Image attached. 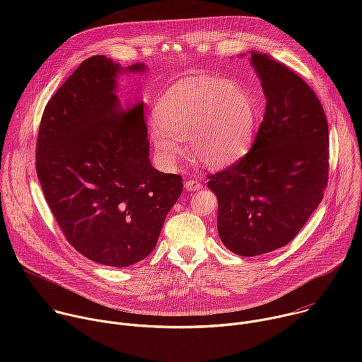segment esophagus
Returning <instances> with one entry per match:
<instances>
[{
	"mask_svg": "<svg viewBox=\"0 0 362 362\" xmlns=\"http://www.w3.org/2000/svg\"><path fill=\"white\" fill-rule=\"evenodd\" d=\"M185 189H186L187 192H196V190L202 189V183L197 182V180H187V182L185 183Z\"/></svg>",
	"mask_w": 362,
	"mask_h": 362,
	"instance_id": "obj_1",
	"label": "esophagus"
}]
</instances>
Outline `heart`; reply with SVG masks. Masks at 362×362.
<instances>
[{"label":"heart","mask_w":362,"mask_h":362,"mask_svg":"<svg viewBox=\"0 0 362 362\" xmlns=\"http://www.w3.org/2000/svg\"><path fill=\"white\" fill-rule=\"evenodd\" d=\"M256 127V105L239 83L211 77L185 78L159 100L148 122L150 139L166 163L182 156L187 139L192 156L221 169L243 158Z\"/></svg>","instance_id":"b5f03b06"}]
</instances>
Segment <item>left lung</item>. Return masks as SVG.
Listing matches in <instances>:
<instances>
[{"instance_id": "8db88e82", "label": "left lung", "mask_w": 362, "mask_h": 362, "mask_svg": "<svg viewBox=\"0 0 362 362\" xmlns=\"http://www.w3.org/2000/svg\"><path fill=\"white\" fill-rule=\"evenodd\" d=\"M250 64L267 98L264 122L250 151L208 182L218 197L219 238L240 256L289 243L328 180V123L313 88L269 54L250 51Z\"/></svg>"}]
</instances>
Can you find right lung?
Returning a JSON list of instances; mask_svg holds the SVG:
<instances>
[{
	"mask_svg": "<svg viewBox=\"0 0 362 362\" xmlns=\"http://www.w3.org/2000/svg\"><path fill=\"white\" fill-rule=\"evenodd\" d=\"M146 70L84 60L40 124L35 166L49 209L70 245L106 267L144 259L183 189L179 175L150 163L143 101L123 106L117 95L119 76Z\"/></svg>",
	"mask_w": 362,
	"mask_h": 362,
	"instance_id": "right-lung-1",
	"label": "right lung"
}]
</instances>
